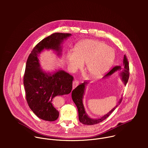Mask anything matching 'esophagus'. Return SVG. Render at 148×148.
Listing matches in <instances>:
<instances>
[{"label": "esophagus", "instance_id": "34e87169", "mask_svg": "<svg viewBox=\"0 0 148 148\" xmlns=\"http://www.w3.org/2000/svg\"><path fill=\"white\" fill-rule=\"evenodd\" d=\"M78 81H76V80H75V81H74L73 82V88L74 89V88H75L77 86H78Z\"/></svg>", "mask_w": 148, "mask_h": 148}]
</instances>
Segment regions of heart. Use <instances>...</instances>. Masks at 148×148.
<instances>
[{"mask_svg":"<svg viewBox=\"0 0 148 148\" xmlns=\"http://www.w3.org/2000/svg\"><path fill=\"white\" fill-rule=\"evenodd\" d=\"M67 62L74 72L86 62V70L91 77H97L106 72L114 60L112 50L102 41L87 39L78 43L74 50L67 51Z\"/></svg>","mask_w":148,"mask_h":148,"instance_id":"b5f03b06","label":"heart"}]
</instances>
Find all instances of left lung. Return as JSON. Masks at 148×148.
Returning a JSON list of instances; mask_svg holds the SVG:
<instances>
[{
  "label": "left lung",
  "instance_id": "1",
  "mask_svg": "<svg viewBox=\"0 0 148 148\" xmlns=\"http://www.w3.org/2000/svg\"><path fill=\"white\" fill-rule=\"evenodd\" d=\"M123 66H124V69L123 71L121 73L122 79L124 81L125 84H126L128 82L129 77H130V67H129V62L128 60L126 58V56L125 55L123 57ZM121 70L120 66H115L114 67L110 72H108L107 74H105L104 76L105 77H108L112 74L115 71ZM88 84V82H84L83 83L81 84L80 85L77 86L73 91H72V99L74 101V102L75 103L76 106L78 109V117H79V121L80 122L84 125H95L97 123H98L105 119H107L111 114L112 112L116 109V108L118 106V105L121 103L122 101V99H120L119 103L116 105L110 112H108V114H106L105 115L103 116L101 118L93 119H91L86 113L85 110H84L83 103H82V98L83 95L84 93V90H85V86Z\"/></svg>",
  "mask_w": 148,
  "mask_h": 148
}]
</instances>
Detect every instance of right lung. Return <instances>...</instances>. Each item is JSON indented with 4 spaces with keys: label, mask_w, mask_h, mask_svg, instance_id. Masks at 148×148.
I'll return each instance as SVG.
<instances>
[{
    "label": "right lung",
    "mask_w": 148,
    "mask_h": 148,
    "mask_svg": "<svg viewBox=\"0 0 148 148\" xmlns=\"http://www.w3.org/2000/svg\"><path fill=\"white\" fill-rule=\"evenodd\" d=\"M71 35L55 33L43 39L33 48L26 62L23 77L26 101L35 115L45 121H54L58 118L54 103L56 97L71 92L74 77L62 70L53 75L45 73L40 68L37 56L44 49L60 52L61 43Z\"/></svg>",
    "instance_id": "add662e5"
}]
</instances>
